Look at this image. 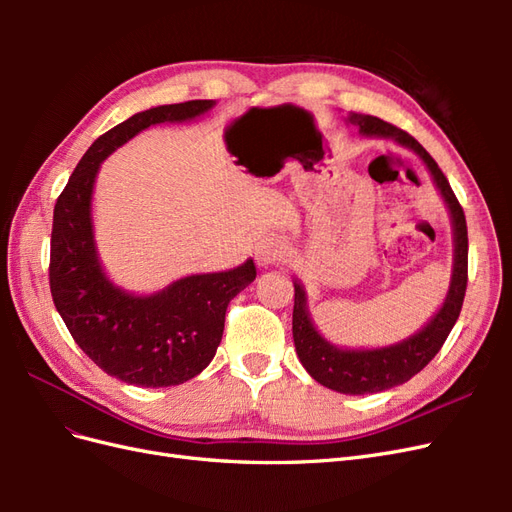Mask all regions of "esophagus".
I'll return each mask as SVG.
<instances>
[{"label": "esophagus", "instance_id": "1", "mask_svg": "<svg viewBox=\"0 0 512 512\" xmlns=\"http://www.w3.org/2000/svg\"><path fill=\"white\" fill-rule=\"evenodd\" d=\"M256 265L269 269L275 262H280L286 256V241L277 235H267L256 243Z\"/></svg>", "mask_w": 512, "mask_h": 512}]
</instances>
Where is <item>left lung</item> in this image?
<instances>
[{"instance_id":"left-lung-1","label":"left lung","mask_w":512,"mask_h":512,"mask_svg":"<svg viewBox=\"0 0 512 512\" xmlns=\"http://www.w3.org/2000/svg\"><path fill=\"white\" fill-rule=\"evenodd\" d=\"M346 121L350 126L359 128L361 136L391 138L399 147L414 151L427 166L433 185L438 188L448 215H451L453 226V271L446 297L438 307V312L427 320L425 327H421L410 337L401 339L397 344L382 348H339L331 344L316 329L312 316H309L307 292L303 284L297 277L292 280V337L301 365L307 369L309 376L331 391L344 395H367L389 391L393 386L408 382L440 352L448 333L453 331L468 284V226L466 215H463V209L455 198L451 185H448L436 160L421 147V143L414 141L408 132L399 130L378 117L352 113L346 117Z\"/></svg>"}]
</instances>
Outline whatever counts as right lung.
<instances>
[{
	"label": "right lung",
	"instance_id": "1",
	"mask_svg": "<svg viewBox=\"0 0 512 512\" xmlns=\"http://www.w3.org/2000/svg\"><path fill=\"white\" fill-rule=\"evenodd\" d=\"M215 100L164 104L136 113L102 134L76 164L53 211L51 294L79 348L108 376L160 389L198 376L222 342L230 299L256 280L254 260L185 275L151 294L117 286L106 275L94 232V185L102 162L136 134L158 123L207 115Z\"/></svg>",
	"mask_w": 512,
	"mask_h": 512
}]
</instances>
